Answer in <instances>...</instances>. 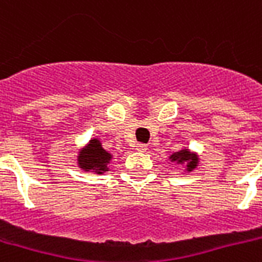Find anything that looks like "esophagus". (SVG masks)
Masks as SVG:
<instances>
[{"label":"esophagus","mask_w":262,"mask_h":262,"mask_svg":"<svg viewBox=\"0 0 262 262\" xmlns=\"http://www.w3.org/2000/svg\"><path fill=\"white\" fill-rule=\"evenodd\" d=\"M136 148L139 149V151H143V152H144L145 149H147V144H143V143H140V144L136 145Z\"/></svg>","instance_id":"esophagus-1"}]
</instances>
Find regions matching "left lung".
I'll return each mask as SVG.
<instances>
[{
	"mask_svg": "<svg viewBox=\"0 0 262 262\" xmlns=\"http://www.w3.org/2000/svg\"><path fill=\"white\" fill-rule=\"evenodd\" d=\"M170 159L171 162H174V161H177V162H188L187 169H188L189 171L196 167V155L189 154L188 151H185V149H183V151H180V152L177 154H173L170 157Z\"/></svg>",
	"mask_w": 262,
	"mask_h": 262,
	"instance_id": "1",
	"label": "left lung"
}]
</instances>
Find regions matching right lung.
<instances>
[{"mask_svg":"<svg viewBox=\"0 0 262 262\" xmlns=\"http://www.w3.org/2000/svg\"><path fill=\"white\" fill-rule=\"evenodd\" d=\"M111 155L101 148L99 140H92L86 148H83L78 155V165L85 170H96V173H103L108 170Z\"/></svg>","mask_w":262,"mask_h":262,"instance_id":"1","label":"right lung"}]
</instances>
